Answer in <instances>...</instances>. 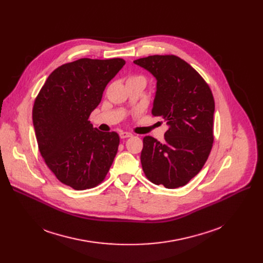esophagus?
Returning a JSON list of instances; mask_svg holds the SVG:
<instances>
[{"instance_id": "esophagus-1", "label": "esophagus", "mask_w": 263, "mask_h": 263, "mask_svg": "<svg viewBox=\"0 0 263 263\" xmlns=\"http://www.w3.org/2000/svg\"><path fill=\"white\" fill-rule=\"evenodd\" d=\"M119 136H120L121 140H126V139H129V137H132V133H130V132H120Z\"/></svg>"}]
</instances>
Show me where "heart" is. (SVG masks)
<instances>
[{"label":"heart","instance_id":"b5f03b06","mask_svg":"<svg viewBox=\"0 0 263 263\" xmlns=\"http://www.w3.org/2000/svg\"><path fill=\"white\" fill-rule=\"evenodd\" d=\"M128 81H140V82H143L144 84H146V79L143 76H132L128 79Z\"/></svg>","mask_w":263,"mask_h":263}]
</instances>
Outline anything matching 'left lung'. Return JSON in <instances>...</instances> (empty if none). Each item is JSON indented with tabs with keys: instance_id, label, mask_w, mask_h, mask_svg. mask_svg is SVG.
Here are the masks:
<instances>
[{
	"instance_id": "obj_1",
	"label": "left lung",
	"mask_w": 263,
	"mask_h": 263,
	"mask_svg": "<svg viewBox=\"0 0 263 263\" xmlns=\"http://www.w3.org/2000/svg\"><path fill=\"white\" fill-rule=\"evenodd\" d=\"M157 79L151 113L166 120L164 142L145 136L141 162L146 177L166 189L185 185L212 149L214 98L201 76L176 55H151L134 61Z\"/></svg>"
}]
</instances>
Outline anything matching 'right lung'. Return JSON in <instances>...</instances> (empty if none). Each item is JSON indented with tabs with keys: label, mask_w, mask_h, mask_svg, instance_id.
Returning a JSON list of instances; mask_svg holds the SVG:
<instances>
[{
	"label": "right lung",
	"mask_w": 263,
	"mask_h": 263,
	"mask_svg": "<svg viewBox=\"0 0 263 263\" xmlns=\"http://www.w3.org/2000/svg\"><path fill=\"white\" fill-rule=\"evenodd\" d=\"M124 64L122 59L64 64L35 99L33 124L41 157L62 183L74 190L100 184L117 154L119 135L93 128L88 118Z\"/></svg>",
	"instance_id": "right-lung-1"
}]
</instances>
